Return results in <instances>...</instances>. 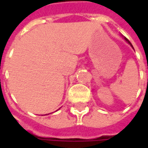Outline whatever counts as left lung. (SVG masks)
I'll return each instance as SVG.
<instances>
[{
	"label": "left lung",
	"instance_id": "left-lung-1",
	"mask_svg": "<svg viewBox=\"0 0 148 148\" xmlns=\"http://www.w3.org/2000/svg\"><path fill=\"white\" fill-rule=\"evenodd\" d=\"M124 39H125V40L127 41V43H129V44H130V45L132 46V43H131V42H130V41H129V40H128V39H127V38H125V37H124Z\"/></svg>",
	"mask_w": 148,
	"mask_h": 148
}]
</instances>
